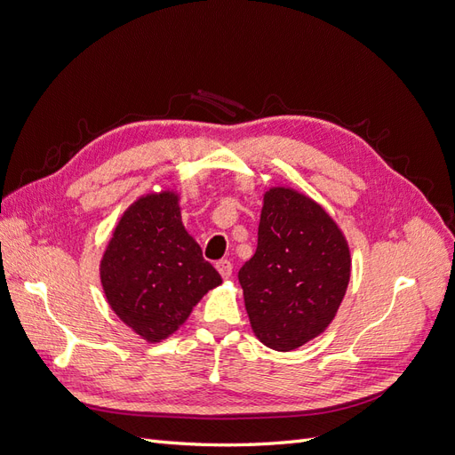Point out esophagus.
Segmentation results:
<instances>
[{"instance_id": "obj_1", "label": "esophagus", "mask_w": 455, "mask_h": 455, "mask_svg": "<svg viewBox=\"0 0 455 455\" xmlns=\"http://www.w3.org/2000/svg\"><path fill=\"white\" fill-rule=\"evenodd\" d=\"M216 269L220 275H222V279H229L233 273V264L229 259H220V261H216Z\"/></svg>"}]
</instances>
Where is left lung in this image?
Wrapping results in <instances>:
<instances>
[{
  "mask_svg": "<svg viewBox=\"0 0 455 455\" xmlns=\"http://www.w3.org/2000/svg\"><path fill=\"white\" fill-rule=\"evenodd\" d=\"M349 277V244L332 216L292 188H269L258 249L239 269L256 338L275 351H292L323 334Z\"/></svg>",
  "mask_w": 455,
  "mask_h": 455,
  "instance_id": "8db88e82",
  "label": "left lung"
}]
</instances>
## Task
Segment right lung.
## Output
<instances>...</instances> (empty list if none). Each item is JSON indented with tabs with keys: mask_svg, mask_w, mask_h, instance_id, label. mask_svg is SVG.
I'll return each instance as SVG.
<instances>
[{
	"mask_svg": "<svg viewBox=\"0 0 455 455\" xmlns=\"http://www.w3.org/2000/svg\"><path fill=\"white\" fill-rule=\"evenodd\" d=\"M109 307L148 343L167 339L199 299L222 283L182 224L172 189L136 199L123 212L100 259Z\"/></svg>",
	"mask_w": 455,
	"mask_h": 455,
	"instance_id": "add662e5",
	"label": "right lung"
}]
</instances>
